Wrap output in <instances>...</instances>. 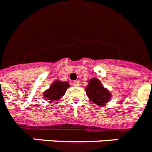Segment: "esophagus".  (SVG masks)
Here are the masks:
<instances>
[{
	"mask_svg": "<svg viewBox=\"0 0 152 152\" xmlns=\"http://www.w3.org/2000/svg\"><path fill=\"white\" fill-rule=\"evenodd\" d=\"M72 83H73V85L75 86V87H78L79 86V82L77 80H74Z\"/></svg>",
	"mask_w": 152,
	"mask_h": 152,
	"instance_id": "esophagus-1",
	"label": "esophagus"
}]
</instances>
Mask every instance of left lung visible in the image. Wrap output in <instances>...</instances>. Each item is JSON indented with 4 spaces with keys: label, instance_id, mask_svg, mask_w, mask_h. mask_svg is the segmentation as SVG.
Listing matches in <instances>:
<instances>
[{
    "label": "left lung",
    "instance_id": "8db88e82",
    "mask_svg": "<svg viewBox=\"0 0 152 152\" xmlns=\"http://www.w3.org/2000/svg\"><path fill=\"white\" fill-rule=\"evenodd\" d=\"M85 90L89 99L97 105H104L111 97V93L96 77L89 80L88 85L85 87Z\"/></svg>",
    "mask_w": 152,
    "mask_h": 152
}]
</instances>
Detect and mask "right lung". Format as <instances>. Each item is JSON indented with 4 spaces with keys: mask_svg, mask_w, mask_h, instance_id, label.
<instances>
[{
    "mask_svg": "<svg viewBox=\"0 0 152 152\" xmlns=\"http://www.w3.org/2000/svg\"><path fill=\"white\" fill-rule=\"evenodd\" d=\"M69 87V83L68 82H62L60 80H56L53 82L52 85L48 90L44 93L43 96L47 99L48 102L55 101L62 98L65 95L66 90Z\"/></svg>",
    "mask_w": 152,
    "mask_h": 152,
    "instance_id": "add662e5",
    "label": "right lung"
}]
</instances>
